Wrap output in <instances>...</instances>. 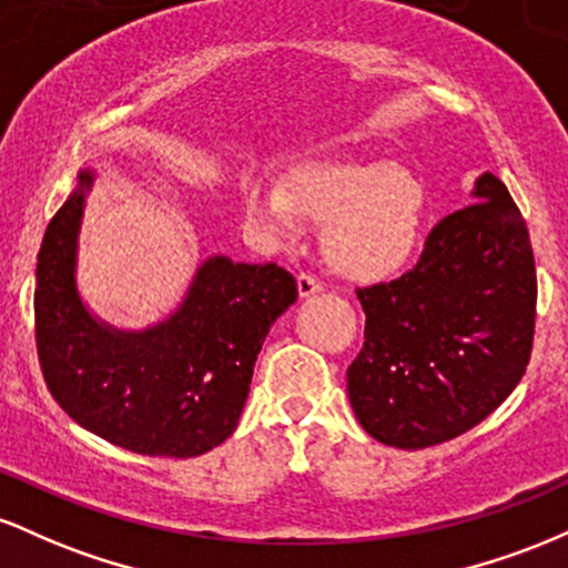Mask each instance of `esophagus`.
Listing matches in <instances>:
<instances>
[{"label":"esophagus","instance_id":"esophagus-1","mask_svg":"<svg viewBox=\"0 0 568 568\" xmlns=\"http://www.w3.org/2000/svg\"><path fill=\"white\" fill-rule=\"evenodd\" d=\"M296 285H298V296H312V293L323 291L321 280H317L315 275H310V272H302V275L296 277Z\"/></svg>","mask_w":568,"mask_h":568}]
</instances>
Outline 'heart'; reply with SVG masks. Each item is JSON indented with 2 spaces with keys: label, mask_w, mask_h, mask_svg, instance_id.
<instances>
[{
  "label": "heart",
  "mask_w": 568,
  "mask_h": 568,
  "mask_svg": "<svg viewBox=\"0 0 568 568\" xmlns=\"http://www.w3.org/2000/svg\"><path fill=\"white\" fill-rule=\"evenodd\" d=\"M247 216L277 240H296L304 219L325 224V256L342 275H389L414 251L425 189L406 165L379 160L302 162L285 186L245 181Z\"/></svg>",
  "instance_id": "1"
}]
</instances>
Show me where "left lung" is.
I'll use <instances>...</instances> for the list:
<instances>
[{
  "instance_id": "8db88e82",
  "label": "left lung",
  "mask_w": 568,
  "mask_h": 568,
  "mask_svg": "<svg viewBox=\"0 0 568 568\" xmlns=\"http://www.w3.org/2000/svg\"><path fill=\"white\" fill-rule=\"evenodd\" d=\"M448 213L393 283L357 288L366 342L347 368L363 429L395 448H427L484 422L526 374L537 270L526 221L494 173Z\"/></svg>"
}]
</instances>
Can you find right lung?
Instances as JSON below:
<instances>
[{
  "mask_svg": "<svg viewBox=\"0 0 568 568\" xmlns=\"http://www.w3.org/2000/svg\"><path fill=\"white\" fill-rule=\"evenodd\" d=\"M93 173L50 219L37 256V355L50 395L77 425L146 456L189 459L237 427L266 331L296 302L277 264L200 266L168 321L128 334L95 321L77 293V234Z\"/></svg>",
  "mask_w": 568,
  "mask_h": 568,
  "instance_id": "obj_1",
  "label": "right lung"
}]
</instances>
